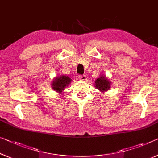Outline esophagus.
I'll return each mask as SVG.
<instances>
[{
  "label": "esophagus",
  "mask_w": 158,
  "mask_h": 158,
  "mask_svg": "<svg viewBox=\"0 0 158 158\" xmlns=\"http://www.w3.org/2000/svg\"><path fill=\"white\" fill-rule=\"evenodd\" d=\"M78 78L80 81H86L87 77L85 76H79Z\"/></svg>",
  "instance_id": "obj_1"
}]
</instances>
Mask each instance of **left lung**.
Masks as SVG:
<instances>
[{"instance_id":"obj_1","label":"left lung","mask_w":158,"mask_h":158,"mask_svg":"<svg viewBox=\"0 0 158 158\" xmlns=\"http://www.w3.org/2000/svg\"><path fill=\"white\" fill-rule=\"evenodd\" d=\"M94 82H95L94 85H95L96 88L102 92H106L110 88L111 82L105 76H101L94 81Z\"/></svg>"}]
</instances>
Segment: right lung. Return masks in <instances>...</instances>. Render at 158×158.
Masks as SVG:
<instances>
[{
  "label": "right lung",
  "instance_id": "add662e5",
  "mask_svg": "<svg viewBox=\"0 0 158 158\" xmlns=\"http://www.w3.org/2000/svg\"><path fill=\"white\" fill-rule=\"evenodd\" d=\"M72 80L67 76H60L59 77H56L52 81V88L56 92L61 93L66 88V87L69 85Z\"/></svg>",
  "mask_w": 158,
  "mask_h": 158
}]
</instances>
